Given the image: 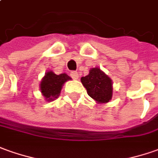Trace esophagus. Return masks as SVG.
Instances as JSON below:
<instances>
[{"instance_id": "esophagus-1", "label": "esophagus", "mask_w": 158, "mask_h": 158, "mask_svg": "<svg viewBox=\"0 0 158 158\" xmlns=\"http://www.w3.org/2000/svg\"><path fill=\"white\" fill-rule=\"evenodd\" d=\"M70 77H72L74 80H77L79 77V75L77 71H72V72H70Z\"/></svg>"}]
</instances>
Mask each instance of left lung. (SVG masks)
Wrapping results in <instances>:
<instances>
[{
  "label": "left lung",
  "instance_id": "1",
  "mask_svg": "<svg viewBox=\"0 0 158 158\" xmlns=\"http://www.w3.org/2000/svg\"><path fill=\"white\" fill-rule=\"evenodd\" d=\"M87 93L98 104L109 102L113 97V81L110 77L98 67L91 68L88 76L81 78Z\"/></svg>",
  "mask_w": 158,
  "mask_h": 158
}]
</instances>
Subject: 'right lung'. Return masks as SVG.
I'll return each mask as SVG.
<instances>
[{"instance_id": "add662e5", "label": "right lung", "mask_w": 158, "mask_h": 158, "mask_svg": "<svg viewBox=\"0 0 158 158\" xmlns=\"http://www.w3.org/2000/svg\"><path fill=\"white\" fill-rule=\"evenodd\" d=\"M71 80L66 73L56 75L52 70L45 72L40 83V89L46 102H53L60 95L62 88L66 81Z\"/></svg>"}]
</instances>
